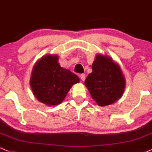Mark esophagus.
Listing matches in <instances>:
<instances>
[{
  "instance_id": "34e87169",
  "label": "esophagus",
  "mask_w": 152,
  "mask_h": 152,
  "mask_svg": "<svg viewBox=\"0 0 152 152\" xmlns=\"http://www.w3.org/2000/svg\"><path fill=\"white\" fill-rule=\"evenodd\" d=\"M80 77H81V79L82 80V81H84L86 79V74H81L80 75Z\"/></svg>"
}]
</instances>
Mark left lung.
Returning <instances> with one entry per match:
<instances>
[{"label":"left lung","instance_id":"8db88e82","mask_svg":"<svg viewBox=\"0 0 152 152\" xmlns=\"http://www.w3.org/2000/svg\"><path fill=\"white\" fill-rule=\"evenodd\" d=\"M92 69L84 83L97 104L109 105L120 99L126 83L120 66L110 56L98 54Z\"/></svg>","mask_w":152,"mask_h":152}]
</instances>
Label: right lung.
<instances>
[{"instance_id": "right-lung-1", "label": "right lung", "mask_w": 152, "mask_h": 152, "mask_svg": "<svg viewBox=\"0 0 152 152\" xmlns=\"http://www.w3.org/2000/svg\"><path fill=\"white\" fill-rule=\"evenodd\" d=\"M56 55L47 54L34 66L30 86L36 98L48 106L58 105L63 101L79 78L71 71L62 68Z\"/></svg>"}]
</instances>
